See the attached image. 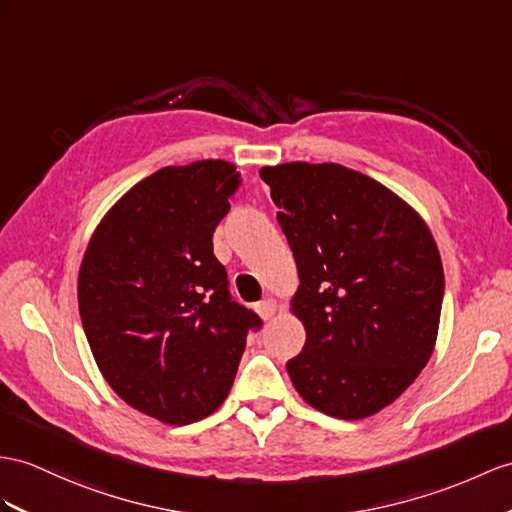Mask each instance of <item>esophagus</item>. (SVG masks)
<instances>
[{
    "label": "esophagus",
    "instance_id": "esophagus-1",
    "mask_svg": "<svg viewBox=\"0 0 512 512\" xmlns=\"http://www.w3.org/2000/svg\"><path fill=\"white\" fill-rule=\"evenodd\" d=\"M276 310H278V304H276V299H271V297H265L263 302L256 304V313L265 321H269L273 315H276Z\"/></svg>",
    "mask_w": 512,
    "mask_h": 512
}]
</instances>
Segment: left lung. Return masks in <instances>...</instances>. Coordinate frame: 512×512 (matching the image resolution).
<instances>
[{"label": "left lung", "mask_w": 512, "mask_h": 512, "mask_svg": "<svg viewBox=\"0 0 512 512\" xmlns=\"http://www.w3.org/2000/svg\"><path fill=\"white\" fill-rule=\"evenodd\" d=\"M299 273L297 393L336 419L393 404L426 367L445 291L432 234L380 182L334 162L260 169Z\"/></svg>", "instance_id": "1"}]
</instances>
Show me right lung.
Instances as JSON below:
<instances>
[{"label":"right lung","mask_w":512,"mask_h":512,"mask_svg":"<svg viewBox=\"0 0 512 512\" xmlns=\"http://www.w3.org/2000/svg\"><path fill=\"white\" fill-rule=\"evenodd\" d=\"M241 184L226 160L165 167L108 210L78 278L95 363L123 402L171 426L213 415L263 321L232 302L213 232Z\"/></svg>","instance_id":"1"}]
</instances>
